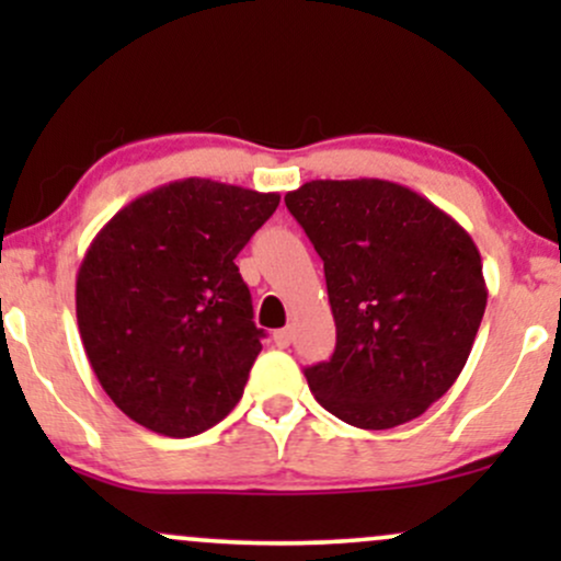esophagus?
<instances>
[{
	"label": "esophagus",
	"mask_w": 561,
	"mask_h": 561,
	"mask_svg": "<svg viewBox=\"0 0 561 561\" xmlns=\"http://www.w3.org/2000/svg\"><path fill=\"white\" fill-rule=\"evenodd\" d=\"M272 337H274L276 347H287L289 343H293V332H289V330H276Z\"/></svg>",
	"instance_id": "34e87169"
}]
</instances>
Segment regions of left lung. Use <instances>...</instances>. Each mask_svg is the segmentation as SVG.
I'll return each mask as SVG.
<instances>
[{
    "instance_id": "1",
    "label": "left lung",
    "mask_w": 561,
    "mask_h": 561,
    "mask_svg": "<svg viewBox=\"0 0 561 561\" xmlns=\"http://www.w3.org/2000/svg\"><path fill=\"white\" fill-rule=\"evenodd\" d=\"M324 261L337 345L308 366L317 401L353 427L416 420L465 369L485 313L478 244L385 179H317L285 195Z\"/></svg>"
}]
</instances>
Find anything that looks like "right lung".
<instances>
[{
	"label": "right lung",
	"mask_w": 561,
	"mask_h": 561,
	"mask_svg": "<svg viewBox=\"0 0 561 561\" xmlns=\"http://www.w3.org/2000/svg\"><path fill=\"white\" fill-rule=\"evenodd\" d=\"M276 205V192L182 179L131 199L89 244L76 319L128 420L192 437L240 403L263 330L234 259Z\"/></svg>",
	"instance_id": "right-lung-1"
}]
</instances>
